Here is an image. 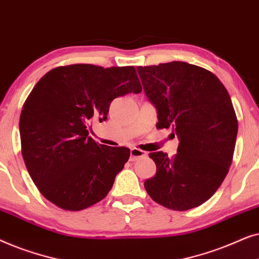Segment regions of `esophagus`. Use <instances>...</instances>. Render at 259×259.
<instances>
[{"label": "esophagus", "mask_w": 259, "mask_h": 259, "mask_svg": "<svg viewBox=\"0 0 259 259\" xmlns=\"http://www.w3.org/2000/svg\"><path fill=\"white\" fill-rule=\"evenodd\" d=\"M145 155H146V152H144V151H141V150H139V148H132V150H131V161H136V160H138V159H140V158H143V157H145Z\"/></svg>", "instance_id": "obj_1"}]
</instances>
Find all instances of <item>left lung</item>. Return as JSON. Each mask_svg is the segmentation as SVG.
I'll list each match as a JSON object with an SVG mask.
<instances>
[{
    "label": "left lung",
    "instance_id": "left-lung-1",
    "mask_svg": "<svg viewBox=\"0 0 259 259\" xmlns=\"http://www.w3.org/2000/svg\"><path fill=\"white\" fill-rule=\"evenodd\" d=\"M157 128H172L177 154L150 153L157 165L145 189L155 203L176 211L197 207L213 196L231 166L238 121L231 99L213 73L182 61L138 67Z\"/></svg>",
    "mask_w": 259,
    "mask_h": 259
}]
</instances>
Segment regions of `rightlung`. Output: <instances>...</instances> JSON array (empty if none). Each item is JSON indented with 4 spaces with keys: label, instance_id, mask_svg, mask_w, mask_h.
<instances>
[{
    "label": "right lung",
    "instance_id": "obj_1",
    "mask_svg": "<svg viewBox=\"0 0 259 259\" xmlns=\"http://www.w3.org/2000/svg\"><path fill=\"white\" fill-rule=\"evenodd\" d=\"M141 91L133 66L77 63L41 77L22 107L20 137L24 164L46 199L80 211L107 196L130 150L98 144L88 127L107 119L115 98Z\"/></svg>",
    "mask_w": 259,
    "mask_h": 259
}]
</instances>
